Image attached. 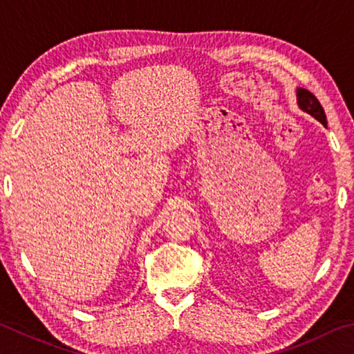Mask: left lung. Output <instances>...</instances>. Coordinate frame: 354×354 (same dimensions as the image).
I'll return each mask as SVG.
<instances>
[{
    "label": "left lung",
    "mask_w": 354,
    "mask_h": 354,
    "mask_svg": "<svg viewBox=\"0 0 354 354\" xmlns=\"http://www.w3.org/2000/svg\"><path fill=\"white\" fill-rule=\"evenodd\" d=\"M297 104L303 112L309 113V115L314 117L317 122H320L323 127H326L328 124L326 115L320 104V101L317 100L309 91H306V88H301V87L297 88Z\"/></svg>",
    "instance_id": "1"
}]
</instances>
